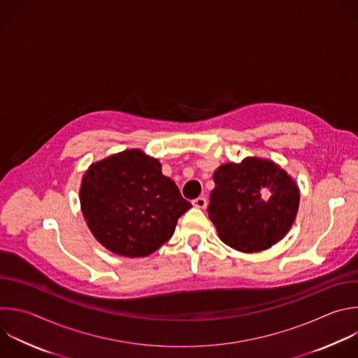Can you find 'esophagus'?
Wrapping results in <instances>:
<instances>
[{
    "label": "esophagus",
    "instance_id": "1",
    "mask_svg": "<svg viewBox=\"0 0 358 358\" xmlns=\"http://www.w3.org/2000/svg\"><path fill=\"white\" fill-rule=\"evenodd\" d=\"M192 205H194L195 208L205 209V208H206V205H208V201H206V198H205V196H198L196 199H194V201H192Z\"/></svg>",
    "mask_w": 358,
    "mask_h": 358
}]
</instances>
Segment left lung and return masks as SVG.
I'll list each match as a JSON object with an SVG mask.
<instances>
[{"mask_svg":"<svg viewBox=\"0 0 358 358\" xmlns=\"http://www.w3.org/2000/svg\"><path fill=\"white\" fill-rule=\"evenodd\" d=\"M213 181L208 216L223 243L257 253L284 239L298 213L299 188L277 163L255 156L226 163Z\"/></svg>","mask_w":358,"mask_h":358,"instance_id":"8db88e82","label":"left lung"}]
</instances>
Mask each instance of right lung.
Masks as SVG:
<instances>
[{
  "label": "right lung",
  "mask_w": 358,
  "mask_h": 358,
  "mask_svg": "<svg viewBox=\"0 0 358 358\" xmlns=\"http://www.w3.org/2000/svg\"><path fill=\"white\" fill-rule=\"evenodd\" d=\"M81 212L95 239L124 257H146L162 248L192 205L163 176L157 159L128 149L92 163L80 187Z\"/></svg>",
  "instance_id": "add662e5"
}]
</instances>
